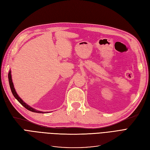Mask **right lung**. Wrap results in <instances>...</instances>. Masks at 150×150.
Listing matches in <instances>:
<instances>
[{
	"label": "right lung",
	"instance_id": "obj_1",
	"mask_svg": "<svg viewBox=\"0 0 150 150\" xmlns=\"http://www.w3.org/2000/svg\"><path fill=\"white\" fill-rule=\"evenodd\" d=\"M8 82H9V85H10V88H11V91H12V93L13 94V96L15 97V98L17 99V100L19 101L22 106H23L24 108H25L27 110H28L29 111H30L32 112H38V113H45L44 112H42V111H38L35 110V109L33 108L32 107H30V106H29L28 104H27L25 103H24L23 101V100L18 96V94H17L16 90H15V88H14V86H13V84L12 83V76H11V70L9 71V72H8Z\"/></svg>",
	"mask_w": 150,
	"mask_h": 150
}]
</instances>
